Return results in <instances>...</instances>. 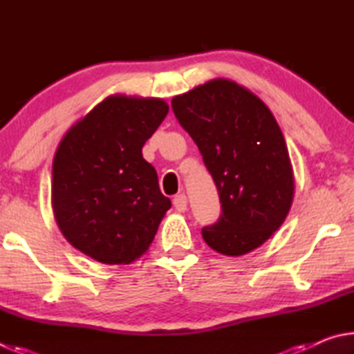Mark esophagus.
Masks as SVG:
<instances>
[{
	"label": "esophagus",
	"instance_id": "esophagus-1",
	"mask_svg": "<svg viewBox=\"0 0 354 354\" xmlns=\"http://www.w3.org/2000/svg\"><path fill=\"white\" fill-rule=\"evenodd\" d=\"M173 206H175L178 212H185V209H187V196L184 194L176 195L175 198H173Z\"/></svg>",
	"mask_w": 354,
	"mask_h": 354
}]
</instances>
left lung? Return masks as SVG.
<instances>
[{
    "label": "left lung",
    "instance_id": "obj_1",
    "mask_svg": "<svg viewBox=\"0 0 354 354\" xmlns=\"http://www.w3.org/2000/svg\"><path fill=\"white\" fill-rule=\"evenodd\" d=\"M217 185L221 215L201 230L212 250L242 256L268 241L293 200L284 136L270 109L234 81L212 80L171 100Z\"/></svg>",
    "mask_w": 354,
    "mask_h": 354
}]
</instances>
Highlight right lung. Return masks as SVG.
I'll list each match as a JSON object with an SVG mask.
<instances>
[{
  "label": "right lung",
  "instance_id": "obj_1",
  "mask_svg": "<svg viewBox=\"0 0 354 354\" xmlns=\"http://www.w3.org/2000/svg\"><path fill=\"white\" fill-rule=\"evenodd\" d=\"M167 113L160 98L112 95L59 143L53 212L64 237L92 259L111 266L139 259L171 207L142 156Z\"/></svg>",
  "mask_w": 354,
  "mask_h": 354
}]
</instances>
